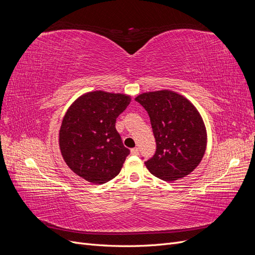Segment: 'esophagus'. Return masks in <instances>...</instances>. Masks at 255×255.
Segmentation results:
<instances>
[{"mask_svg":"<svg viewBox=\"0 0 255 255\" xmlns=\"http://www.w3.org/2000/svg\"><path fill=\"white\" fill-rule=\"evenodd\" d=\"M130 154H132V155H138V154H139V150H138L137 148H134L130 150Z\"/></svg>","mask_w":255,"mask_h":255,"instance_id":"1","label":"esophagus"}]
</instances>
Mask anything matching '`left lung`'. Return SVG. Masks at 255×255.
<instances>
[{
	"label": "left lung",
	"mask_w": 255,
	"mask_h": 255,
	"mask_svg": "<svg viewBox=\"0 0 255 255\" xmlns=\"http://www.w3.org/2000/svg\"><path fill=\"white\" fill-rule=\"evenodd\" d=\"M148 112L156 152L144 165L158 179L174 182L201 163L207 133L201 115L187 98L175 91H149L135 98Z\"/></svg>",
	"instance_id": "obj_1"
}]
</instances>
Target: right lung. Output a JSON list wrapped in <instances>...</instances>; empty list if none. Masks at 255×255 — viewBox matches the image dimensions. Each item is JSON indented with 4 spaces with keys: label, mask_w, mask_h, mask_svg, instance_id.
I'll use <instances>...</instances> for the list:
<instances>
[{
    "label": "right lung",
    "mask_w": 255,
    "mask_h": 255,
    "mask_svg": "<svg viewBox=\"0 0 255 255\" xmlns=\"http://www.w3.org/2000/svg\"><path fill=\"white\" fill-rule=\"evenodd\" d=\"M129 102V95L96 90L80 96L67 110L59 150L70 170L85 181L104 184L121 171L129 150L115 125Z\"/></svg>",
    "instance_id": "right-lung-1"
}]
</instances>
